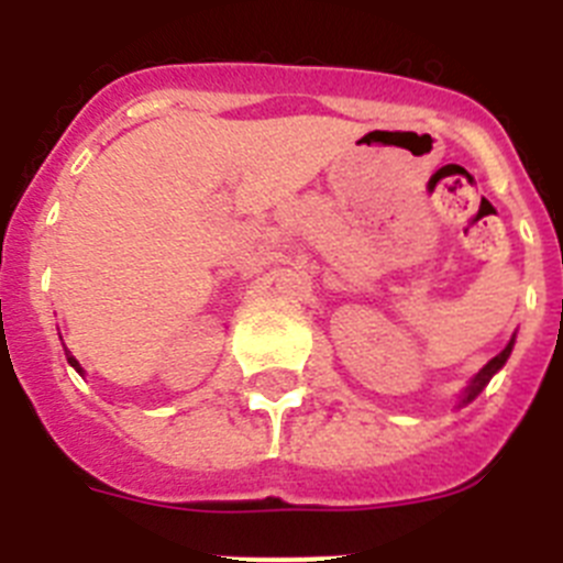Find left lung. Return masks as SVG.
Wrapping results in <instances>:
<instances>
[{"instance_id":"1","label":"left lung","mask_w":563,"mask_h":563,"mask_svg":"<svg viewBox=\"0 0 563 563\" xmlns=\"http://www.w3.org/2000/svg\"><path fill=\"white\" fill-rule=\"evenodd\" d=\"M510 350H514V341L507 343L505 350H501L499 355L494 357V361H487V363H485V369H482L479 375H476L474 380H471V386H467V391H465V397H462V402L474 400V397L479 395L482 389H485V386H487V380H490V377H494L496 372L501 369V366H505V361H507V357H510Z\"/></svg>"}]
</instances>
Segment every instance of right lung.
<instances>
[{"label": "right lung", "instance_id": "1", "mask_svg": "<svg viewBox=\"0 0 563 563\" xmlns=\"http://www.w3.org/2000/svg\"><path fill=\"white\" fill-rule=\"evenodd\" d=\"M67 361H69V363H73V366H76V369H78V372H81V366H78V361H76V357H73V355H67Z\"/></svg>", "mask_w": 563, "mask_h": 563}]
</instances>
